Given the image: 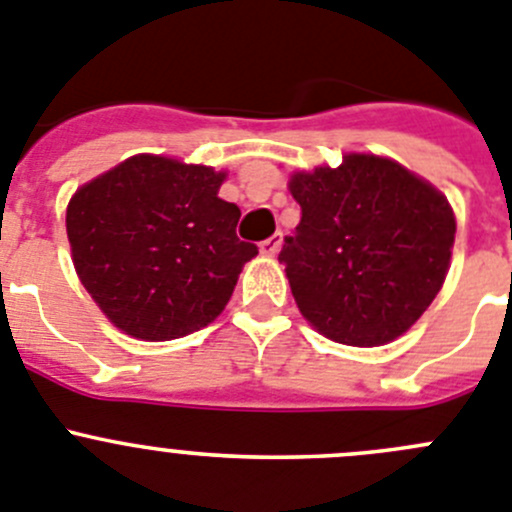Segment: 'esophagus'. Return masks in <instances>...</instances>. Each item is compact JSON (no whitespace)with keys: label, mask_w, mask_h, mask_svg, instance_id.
Masks as SVG:
<instances>
[{"label":"esophagus","mask_w":512,"mask_h":512,"mask_svg":"<svg viewBox=\"0 0 512 512\" xmlns=\"http://www.w3.org/2000/svg\"><path fill=\"white\" fill-rule=\"evenodd\" d=\"M280 245H283V234H273L270 239L260 242V252L265 257H275L280 252Z\"/></svg>","instance_id":"34e87169"}]
</instances>
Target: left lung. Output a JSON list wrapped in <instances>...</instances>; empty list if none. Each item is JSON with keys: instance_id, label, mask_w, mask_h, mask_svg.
I'll return each instance as SVG.
<instances>
[{"instance_id": "left-lung-1", "label": "left lung", "mask_w": 512, "mask_h": 512, "mask_svg": "<svg viewBox=\"0 0 512 512\" xmlns=\"http://www.w3.org/2000/svg\"><path fill=\"white\" fill-rule=\"evenodd\" d=\"M301 224L278 260L326 339L380 347L411 329L449 273L457 222L441 191L390 158L349 153L293 173Z\"/></svg>"}]
</instances>
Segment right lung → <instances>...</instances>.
I'll return each instance as SVG.
<instances>
[{
    "mask_svg": "<svg viewBox=\"0 0 512 512\" xmlns=\"http://www.w3.org/2000/svg\"><path fill=\"white\" fill-rule=\"evenodd\" d=\"M227 173L135 155L73 193L66 232L76 273L124 334L170 342L224 311L257 247L237 237Z\"/></svg>",
    "mask_w": 512,
    "mask_h": 512,
    "instance_id": "add662e5",
    "label": "right lung"
}]
</instances>
